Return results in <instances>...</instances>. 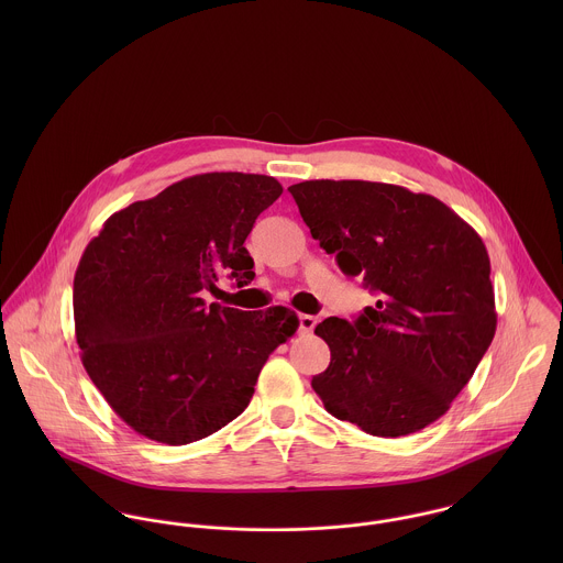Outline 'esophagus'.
Wrapping results in <instances>:
<instances>
[{
	"mask_svg": "<svg viewBox=\"0 0 563 563\" xmlns=\"http://www.w3.org/2000/svg\"><path fill=\"white\" fill-rule=\"evenodd\" d=\"M314 327H317V319L314 317H310V314H301L299 317V331L301 333H310Z\"/></svg>",
	"mask_w": 563,
	"mask_h": 563,
	"instance_id": "obj_1",
	"label": "esophagus"
}]
</instances>
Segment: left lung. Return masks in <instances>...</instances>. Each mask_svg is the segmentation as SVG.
<instances>
[{
    "label": "left lung",
    "mask_w": 563,
    "mask_h": 563,
    "mask_svg": "<svg viewBox=\"0 0 563 563\" xmlns=\"http://www.w3.org/2000/svg\"><path fill=\"white\" fill-rule=\"evenodd\" d=\"M303 223L379 299L355 322L329 317L314 333L331 362L312 379L324 409L382 438L444 416L496 331L482 236L440 199L362 179L292 184Z\"/></svg>",
    "instance_id": "left-lung-1"
}]
</instances>
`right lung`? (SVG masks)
<instances>
[{
	"instance_id": "1",
	"label": "right lung",
	"mask_w": 563,
	"mask_h": 563,
	"mask_svg": "<svg viewBox=\"0 0 563 563\" xmlns=\"http://www.w3.org/2000/svg\"><path fill=\"white\" fill-rule=\"evenodd\" d=\"M282 192L268 175H192L114 212L84 249L74 279L81 364L136 433L168 446L212 435L241 416L268 355L295 335L288 308L208 310L201 299L221 273L251 284L244 241Z\"/></svg>"
}]
</instances>
